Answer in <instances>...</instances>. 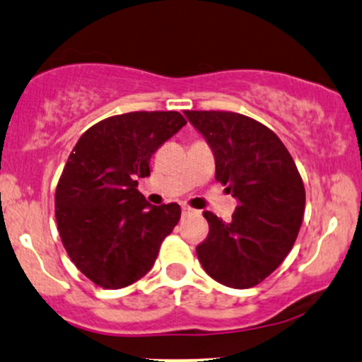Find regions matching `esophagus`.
<instances>
[{
	"label": "esophagus",
	"mask_w": 362,
	"mask_h": 362,
	"mask_svg": "<svg viewBox=\"0 0 362 362\" xmlns=\"http://www.w3.org/2000/svg\"><path fill=\"white\" fill-rule=\"evenodd\" d=\"M194 210H192L190 207H187V205H182V215H190Z\"/></svg>",
	"instance_id": "esophagus-1"
}]
</instances>
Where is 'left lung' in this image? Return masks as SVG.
Wrapping results in <instances>:
<instances>
[{"label": "left lung", "mask_w": 362, "mask_h": 362, "mask_svg": "<svg viewBox=\"0 0 362 362\" xmlns=\"http://www.w3.org/2000/svg\"><path fill=\"white\" fill-rule=\"evenodd\" d=\"M209 144L215 178L239 202L230 222L204 212L209 235L197 245L204 271L234 289H249L291 252L305 209L303 178L279 136L234 112H189Z\"/></svg>", "instance_id": "1"}]
</instances>
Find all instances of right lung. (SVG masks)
I'll use <instances>...</instances> for the list:
<instances>
[{"mask_svg": "<svg viewBox=\"0 0 362 362\" xmlns=\"http://www.w3.org/2000/svg\"><path fill=\"white\" fill-rule=\"evenodd\" d=\"M185 123L178 112L123 113L95 123L71 150L54 215L73 264L97 286L122 289L144 277L180 221V205L148 204L136 187Z\"/></svg>", "mask_w": 362, "mask_h": 362, "instance_id": "obj_1", "label": "right lung"}]
</instances>
